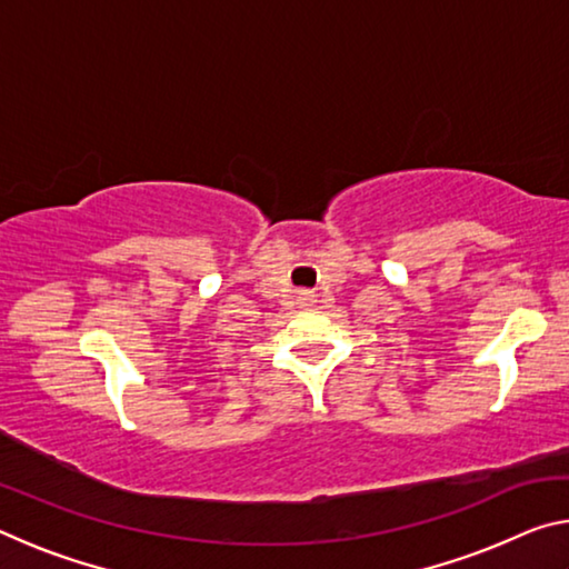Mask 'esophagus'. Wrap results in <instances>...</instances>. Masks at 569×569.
I'll list each match as a JSON object with an SVG mask.
<instances>
[{"label":"esophagus","instance_id":"34e87169","mask_svg":"<svg viewBox=\"0 0 569 569\" xmlns=\"http://www.w3.org/2000/svg\"><path fill=\"white\" fill-rule=\"evenodd\" d=\"M308 298H311V296H308V293H301V301H308Z\"/></svg>","mask_w":569,"mask_h":569}]
</instances>
